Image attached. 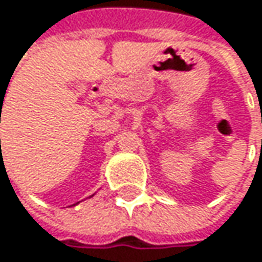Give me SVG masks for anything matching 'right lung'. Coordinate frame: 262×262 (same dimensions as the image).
Here are the masks:
<instances>
[{"label": "right lung", "instance_id": "1", "mask_svg": "<svg viewBox=\"0 0 262 262\" xmlns=\"http://www.w3.org/2000/svg\"><path fill=\"white\" fill-rule=\"evenodd\" d=\"M1 101H4V98H1ZM0 112H1V111H0ZM0 142H1V141H0ZM92 195H94V194H92ZM92 195H89V197H92ZM77 203H79V202H77ZM77 203H74V205H77ZM74 205H73V206H74Z\"/></svg>", "mask_w": 262, "mask_h": 262}]
</instances>
